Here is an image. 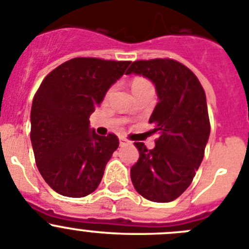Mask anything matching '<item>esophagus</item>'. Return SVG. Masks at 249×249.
Instances as JSON below:
<instances>
[{
  "mask_svg": "<svg viewBox=\"0 0 249 249\" xmlns=\"http://www.w3.org/2000/svg\"><path fill=\"white\" fill-rule=\"evenodd\" d=\"M119 144L120 145H126V144H129V141H127L126 139L124 138V136H120V138H119Z\"/></svg>",
  "mask_w": 249,
  "mask_h": 249,
  "instance_id": "obj_1",
  "label": "esophagus"
}]
</instances>
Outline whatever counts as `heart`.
<instances>
[{
	"label": "heart",
	"instance_id": "b5f03b06",
	"mask_svg": "<svg viewBox=\"0 0 249 249\" xmlns=\"http://www.w3.org/2000/svg\"><path fill=\"white\" fill-rule=\"evenodd\" d=\"M149 86H151L149 80L145 79V78L142 77H135L133 80H131V89H133V91L138 90V89H141V88H145V87H149ZM109 94H110V90H108V93L105 94V98H108Z\"/></svg>",
	"mask_w": 249,
	"mask_h": 249
}]
</instances>
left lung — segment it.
<instances>
[{"label":"left lung","mask_w":249,"mask_h":249,"mask_svg":"<svg viewBox=\"0 0 249 249\" xmlns=\"http://www.w3.org/2000/svg\"><path fill=\"white\" fill-rule=\"evenodd\" d=\"M139 74L155 84L159 103L150 116L155 147L134 142L138 162L130 170L136 191L154 202H171L194 180L210 136L206 94L187 67L174 59L133 62L126 74Z\"/></svg>","instance_id":"obj_1"}]
</instances>
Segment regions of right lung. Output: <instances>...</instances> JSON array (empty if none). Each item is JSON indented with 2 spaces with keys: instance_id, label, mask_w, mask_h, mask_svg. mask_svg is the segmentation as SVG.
<instances>
[{
  "instance_id": "obj_1",
  "label": "right lung",
  "mask_w": 249,
  "mask_h": 249,
  "mask_svg": "<svg viewBox=\"0 0 249 249\" xmlns=\"http://www.w3.org/2000/svg\"><path fill=\"white\" fill-rule=\"evenodd\" d=\"M129 64L73 58L53 69L38 88L31 141L38 170L57 194L78 198L99 186L119 139L98 135L89 127V116Z\"/></svg>"
}]
</instances>
